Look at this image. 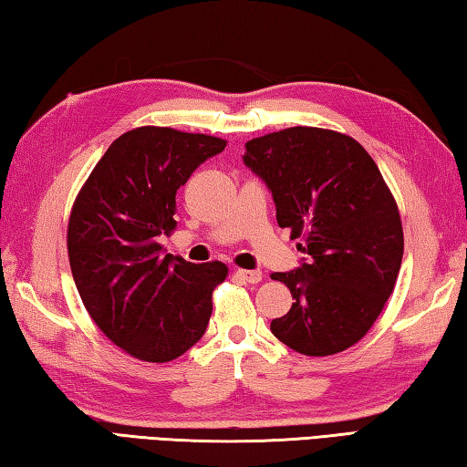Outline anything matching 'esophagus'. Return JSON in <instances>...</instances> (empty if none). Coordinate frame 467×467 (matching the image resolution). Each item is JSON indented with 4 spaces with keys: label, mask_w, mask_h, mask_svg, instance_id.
Masks as SVG:
<instances>
[{
    "label": "esophagus",
    "mask_w": 467,
    "mask_h": 467,
    "mask_svg": "<svg viewBox=\"0 0 467 467\" xmlns=\"http://www.w3.org/2000/svg\"><path fill=\"white\" fill-rule=\"evenodd\" d=\"M236 275H239L246 283H259L263 279L261 271H246V269H236Z\"/></svg>",
    "instance_id": "1"
}]
</instances>
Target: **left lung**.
Segmentation results:
<instances>
[{"label":"left lung","mask_w":467,"mask_h":467,"mask_svg":"<svg viewBox=\"0 0 467 467\" xmlns=\"http://www.w3.org/2000/svg\"><path fill=\"white\" fill-rule=\"evenodd\" d=\"M243 160L269 186L277 223L307 263L273 273L294 297L273 336L306 356L344 352L377 322L403 261L397 200L350 135L287 127L246 141Z\"/></svg>","instance_id":"8db88e82"}]
</instances>
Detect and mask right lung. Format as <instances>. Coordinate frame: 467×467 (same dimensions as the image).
Wrapping results in <instances>:
<instances>
[{"label": "right lung", "instance_id": "obj_1", "mask_svg": "<svg viewBox=\"0 0 467 467\" xmlns=\"http://www.w3.org/2000/svg\"><path fill=\"white\" fill-rule=\"evenodd\" d=\"M226 141L145 125L111 143L75 198L67 246L88 316L109 340L143 362H170L204 336L221 261L163 254L176 228V192Z\"/></svg>", "mask_w": 467, "mask_h": 467}]
</instances>
